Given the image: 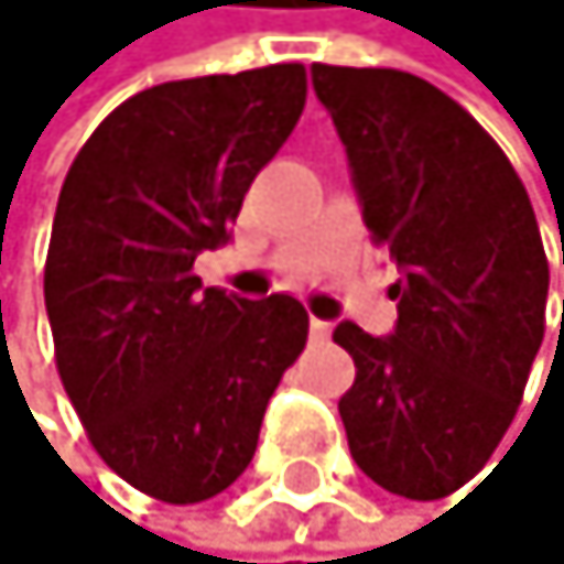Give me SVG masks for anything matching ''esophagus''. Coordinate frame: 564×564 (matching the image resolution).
<instances>
[{"mask_svg": "<svg viewBox=\"0 0 564 564\" xmlns=\"http://www.w3.org/2000/svg\"><path fill=\"white\" fill-rule=\"evenodd\" d=\"M310 335L313 338H327V335H332V324L321 321V317H310Z\"/></svg>", "mask_w": 564, "mask_h": 564, "instance_id": "34e87169", "label": "esophagus"}]
</instances>
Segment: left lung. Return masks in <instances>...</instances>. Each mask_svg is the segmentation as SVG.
Returning a JSON list of instances; mask_svg holds the SVG:
<instances>
[{"mask_svg":"<svg viewBox=\"0 0 564 564\" xmlns=\"http://www.w3.org/2000/svg\"><path fill=\"white\" fill-rule=\"evenodd\" d=\"M310 72L365 226L401 273L390 335L335 327L357 365L338 401L349 456L393 496H452L514 423L540 354L551 269L536 215L503 149L434 83L398 68Z\"/></svg>","mask_w":564,"mask_h":564,"instance_id":"8db88e82","label":"left lung"}]
</instances>
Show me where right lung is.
I'll return each mask as SVG.
<instances>
[{"label": "right lung", "mask_w": 564, "mask_h": 564, "mask_svg": "<svg viewBox=\"0 0 564 564\" xmlns=\"http://www.w3.org/2000/svg\"><path fill=\"white\" fill-rule=\"evenodd\" d=\"M306 68L160 83L86 138L61 185L43 295L57 376L119 478L204 503L240 478L306 346L299 299L204 288L243 193L295 130Z\"/></svg>", "instance_id": "right-lung-1"}]
</instances>
